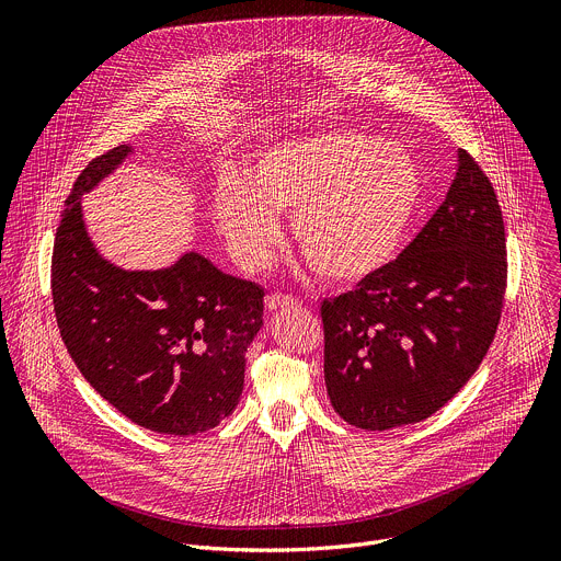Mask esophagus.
<instances>
[{
	"instance_id": "obj_1",
	"label": "esophagus",
	"mask_w": 561,
	"mask_h": 561,
	"mask_svg": "<svg viewBox=\"0 0 561 561\" xmlns=\"http://www.w3.org/2000/svg\"><path fill=\"white\" fill-rule=\"evenodd\" d=\"M288 306H297V299L290 295H282V293H273L266 297V308L268 310H279V308H288Z\"/></svg>"
}]
</instances>
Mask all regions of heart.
I'll use <instances>...</instances> for the list:
<instances>
[{"label":"heart","instance_id":"b5f03b06","mask_svg":"<svg viewBox=\"0 0 561 561\" xmlns=\"http://www.w3.org/2000/svg\"><path fill=\"white\" fill-rule=\"evenodd\" d=\"M420 197L422 175L404 146L329 130L257 152L244 180L219 182L213 208L247 266L266 262L279 237L275 215H290L306 264L329 282L357 284L397 257Z\"/></svg>","mask_w":561,"mask_h":561}]
</instances>
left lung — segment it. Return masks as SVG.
<instances>
[{
  "label": "left lung",
  "mask_w": 561,
  "mask_h": 561,
  "mask_svg": "<svg viewBox=\"0 0 561 561\" xmlns=\"http://www.w3.org/2000/svg\"><path fill=\"white\" fill-rule=\"evenodd\" d=\"M506 290V234L491 180L466 150L446 199L383 271L322 301L335 413L388 431L437 413L482 364Z\"/></svg>",
  "instance_id": "left-lung-1"
}]
</instances>
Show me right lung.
I'll return each instance as SVG.
<instances>
[{"mask_svg": "<svg viewBox=\"0 0 561 561\" xmlns=\"http://www.w3.org/2000/svg\"><path fill=\"white\" fill-rule=\"evenodd\" d=\"M130 152L122 144L95 157L66 199L50 264L57 327L79 373L122 415L154 433L195 435L239 402L264 288L195 251L159 271H124L100 255L79 199Z\"/></svg>", "mask_w": 561, "mask_h": 561, "instance_id": "right-lung-1", "label": "right lung"}]
</instances>
